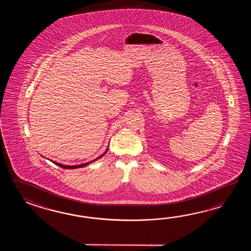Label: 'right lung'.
I'll return each instance as SVG.
<instances>
[{
    "instance_id": "add662e5",
    "label": "right lung",
    "mask_w": 251,
    "mask_h": 251,
    "mask_svg": "<svg viewBox=\"0 0 251 251\" xmlns=\"http://www.w3.org/2000/svg\"><path fill=\"white\" fill-rule=\"evenodd\" d=\"M107 148H108V146H107ZM107 148L103 153H102L100 156H99L98 158H96L95 160H91V161H89V162H87V163H84V164H80V165H64V164H61V163H58V162H56V161H53V160H50V161H52L53 163H54L55 165L59 166V167H61V168H64V169H68V170H75V169H79V168H82V167H85V166L89 165V164H91V162H93V161H95V160H99L100 158H101L103 157L104 155L107 153Z\"/></svg>"
}]
</instances>
